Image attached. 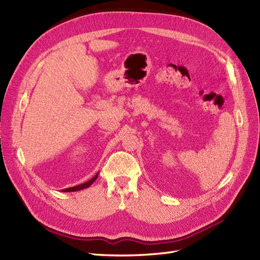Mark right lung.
I'll list each match as a JSON object with an SVG mask.
<instances>
[{"mask_svg": "<svg viewBox=\"0 0 260 260\" xmlns=\"http://www.w3.org/2000/svg\"><path fill=\"white\" fill-rule=\"evenodd\" d=\"M98 176L99 175H96V176H94L91 180H89L88 182H85V183H82V184H80V185H77V186H73V187H69V188H65V190H62V192H75V191H79V190H82V188H85V187H89L94 181L96 180V178H98Z\"/></svg>", "mask_w": 260, "mask_h": 260, "instance_id": "obj_1", "label": "right lung"}]
</instances>
